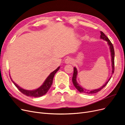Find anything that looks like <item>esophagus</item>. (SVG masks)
I'll return each instance as SVG.
<instances>
[{
  "label": "esophagus",
  "instance_id": "1",
  "mask_svg": "<svg viewBox=\"0 0 125 125\" xmlns=\"http://www.w3.org/2000/svg\"><path fill=\"white\" fill-rule=\"evenodd\" d=\"M65 62L66 64H70L73 62V60L70 58H67L65 59Z\"/></svg>",
  "mask_w": 125,
  "mask_h": 125
}]
</instances>
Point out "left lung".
I'll list each match as a JSON object with an SVG mask.
<instances>
[{
    "label": "left lung",
    "mask_w": 125,
    "mask_h": 125,
    "mask_svg": "<svg viewBox=\"0 0 125 125\" xmlns=\"http://www.w3.org/2000/svg\"><path fill=\"white\" fill-rule=\"evenodd\" d=\"M101 35H100V38L102 39L104 41H105L107 42V43L108 46L110 47V51H111V57H112V74L114 73V56H115V52H114V47L113 46V44L110 41V39H108L106 36L104 34L102 31H101ZM77 68L75 67H74V73L73 75V77H72V82H73L74 86L81 93H85L87 94H95L96 92L100 91L103 88L105 87L106 84H107L108 82L110 81V79L112 77V76L110 77V78L108 79L107 81L106 82V83L104 84L103 86H102L101 88H99L97 89H94V90H87L86 89H84L83 87L80 86L79 84L77 83V81H76V78H77Z\"/></svg>",
    "instance_id": "1"
}]
</instances>
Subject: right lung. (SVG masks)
<instances>
[{
    "mask_svg": "<svg viewBox=\"0 0 125 125\" xmlns=\"http://www.w3.org/2000/svg\"><path fill=\"white\" fill-rule=\"evenodd\" d=\"M60 67L59 66L57 69L50 73V74L48 76V77L46 78L45 81L44 82V83L41 87L37 88V89L33 90H27L24 89L23 88L19 86L17 84H16L13 81L12 79H11V77H10V79L11 80V81L13 82V83L15 86V87H17L19 89V90L21 91L23 94L29 96H33V97H40V96H42L43 95H45L48 91V90H49L52 85V82H53V79L54 76V75L58 72V71H59Z\"/></svg>",
    "mask_w": 125,
    "mask_h": 125,
    "instance_id": "right-lung-1",
    "label": "right lung"
}]
</instances>
